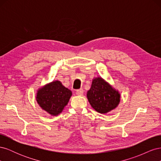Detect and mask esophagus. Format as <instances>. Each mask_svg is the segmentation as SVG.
<instances>
[{
    "mask_svg": "<svg viewBox=\"0 0 161 161\" xmlns=\"http://www.w3.org/2000/svg\"><path fill=\"white\" fill-rule=\"evenodd\" d=\"M83 92H84V91H83V89H79V90H77V91H76V95H79V96H82V95H83Z\"/></svg>",
    "mask_w": 161,
    "mask_h": 161,
    "instance_id": "34e87169",
    "label": "esophagus"
}]
</instances>
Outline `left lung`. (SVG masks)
<instances>
[{
	"instance_id": "8db88e82",
	"label": "left lung",
	"mask_w": 161,
	"mask_h": 161,
	"mask_svg": "<svg viewBox=\"0 0 161 161\" xmlns=\"http://www.w3.org/2000/svg\"><path fill=\"white\" fill-rule=\"evenodd\" d=\"M86 97L92 108L101 114H108L115 109L121 100L119 91L101 76L92 79Z\"/></svg>"
}]
</instances>
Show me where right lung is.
<instances>
[{
  "mask_svg": "<svg viewBox=\"0 0 161 161\" xmlns=\"http://www.w3.org/2000/svg\"><path fill=\"white\" fill-rule=\"evenodd\" d=\"M72 91L60 80H53L40 87L36 99L40 108L52 116L60 114L72 96Z\"/></svg>",
  "mask_w": 161,
  "mask_h": 161,
  "instance_id": "right-lung-1",
  "label": "right lung"
}]
</instances>
